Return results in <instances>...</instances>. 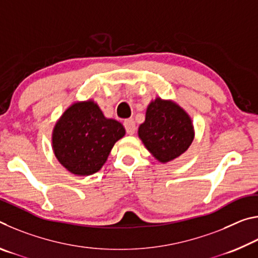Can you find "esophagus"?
<instances>
[{
	"label": "esophagus",
	"instance_id": "1",
	"mask_svg": "<svg viewBox=\"0 0 258 258\" xmlns=\"http://www.w3.org/2000/svg\"><path fill=\"white\" fill-rule=\"evenodd\" d=\"M124 127L126 130V133L132 135L135 133V130H137V126H135V121L132 118L125 119L124 120Z\"/></svg>",
	"mask_w": 258,
	"mask_h": 258
}]
</instances>
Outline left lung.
I'll return each instance as SVG.
<instances>
[{
    "label": "left lung",
    "mask_w": 258,
    "mask_h": 258,
    "mask_svg": "<svg viewBox=\"0 0 258 258\" xmlns=\"http://www.w3.org/2000/svg\"><path fill=\"white\" fill-rule=\"evenodd\" d=\"M139 137L161 163L177 158L194 140L190 117L172 101L157 98L147 109L146 121L140 125Z\"/></svg>",
    "instance_id": "left-lung-1"
}]
</instances>
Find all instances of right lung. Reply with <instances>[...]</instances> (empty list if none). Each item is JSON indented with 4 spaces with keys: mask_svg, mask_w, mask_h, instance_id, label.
Here are the masks:
<instances>
[{
    "mask_svg": "<svg viewBox=\"0 0 258 258\" xmlns=\"http://www.w3.org/2000/svg\"><path fill=\"white\" fill-rule=\"evenodd\" d=\"M123 125L103 116L93 101L69 107L53 130V150L60 164L76 175H91L106 163Z\"/></svg>",
    "mask_w": 258,
    "mask_h": 258,
    "instance_id": "right-lung-1",
    "label": "right lung"
}]
</instances>
